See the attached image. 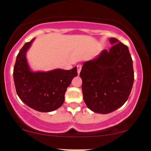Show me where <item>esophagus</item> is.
Wrapping results in <instances>:
<instances>
[{
	"mask_svg": "<svg viewBox=\"0 0 151 151\" xmlns=\"http://www.w3.org/2000/svg\"><path fill=\"white\" fill-rule=\"evenodd\" d=\"M77 73H78V74H79L80 73V71H81L82 66L81 65H77Z\"/></svg>",
	"mask_w": 151,
	"mask_h": 151,
	"instance_id": "1",
	"label": "esophagus"
}]
</instances>
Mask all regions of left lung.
<instances>
[{
	"mask_svg": "<svg viewBox=\"0 0 151 151\" xmlns=\"http://www.w3.org/2000/svg\"><path fill=\"white\" fill-rule=\"evenodd\" d=\"M113 45L103 50L96 58L85 62L80 76L87 106L94 112L107 114L124 104L132 91L134 69L126 45L115 38Z\"/></svg>",
	"mask_w": 151,
	"mask_h": 151,
	"instance_id": "8db88e82",
	"label": "left lung"
}]
</instances>
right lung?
<instances>
[{
  "label": "right lung",
  "instance_id": "obj_1",
  "mask_svg": "<svg viewBox=\"0 0 151 151\" xmlns=\"http://www.w3.org/2000/svg\"><path fill=\"white\" fill-rule=\"evenodd\" d=\"M33 39L25 43L17 56L13 72L15 88L19 99L30 108L39 112H51L63 104L67 88L77 75V67L47 72L31 71L25 55Z\"/></svg>",
  "mask_w": 151,
  "mask_h": 151
}]
</instances>
